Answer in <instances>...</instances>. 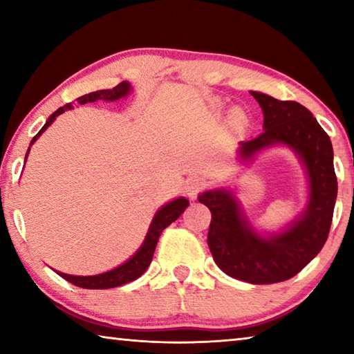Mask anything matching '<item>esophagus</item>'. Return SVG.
Wrapping results in <instances>:
<instances>
[{
	"instance_id": "1",
	"label": "esophagus",
	"mask_w": 354,
	"mask_h": 354,
	"mask_svg": "<svg viewBox=\"0 0 354 354\" xmlns=\"http://www.w3.org/2000/svg\"><path fill=\"white\" fill-rule=\"evenodd\" d=\"M205 181H203L201 178H190L187 184H185V192H187L189 198L190 200H195L196 196H198L200 192L205 189Z\"/></svg>"
}]
</instances>
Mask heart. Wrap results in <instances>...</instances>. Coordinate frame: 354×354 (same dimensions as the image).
<instances>
[{
    "label": "heart",
    "instance_id": "obj_1",
    "mask_svg": "<svg viewBox=\"0 0 354 354\" xmlns=\"http://www.w3.org/2000/svg\"><path fill=\"white\" fill-rule=\"evenodd\" d=\"M231 122L234 127H245L248 122V117L242 109H234L231 113Z\"/></svg>",
    "mask_w": 354,
    "mask_h": 354
}]
</instances>
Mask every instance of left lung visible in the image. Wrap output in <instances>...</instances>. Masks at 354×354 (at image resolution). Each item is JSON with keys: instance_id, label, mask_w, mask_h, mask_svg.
Returning <instances> with one entry per match:
<instances>
[{"instance_id": "obj_1", "label": "left lung", "mask_w": 354, "mask_h": 354, "mask_svg": "<svg viewBox=\"0 0 354 354\" xmlns=\"http://www.w3.org/2000/svg\"><path fill=\"white\" fill-rule=\"evenodd\" d=\"M251 95L263 112V133L241 143V158L248 159L274 143L295 149L309 176L306 211L286 231L263 239L242 217L231 192L207 190L198 201L212 214L207 245L221 270L245 283L273 284L293 278L320 253L331 227L337 178L329 136L306 107L266 93Z\"/></svg>"}]
</instances>
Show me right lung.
Here are the masks:
<instances>
[{
    "instance_id": "add662e5",
    "label": "right lung",
    "mask_w": 354,
    "mask_h": 354,
    "mask_svg": "<svg viewBox=\"0 0 354 354\" xmlns=\"http://www.w3.org/2000/svg\"><path fill=\"white\" fill-rule=\"evenodd\" d=\"M129 91H131L129 82L123 81L113 88H107V91H97V92L82 95V97L76 98V101H77V104L95 103V101H100V100L115 101V100H120L122 97H124V95H128ZM71 107L73 106H71V103H68L62 107H59L55 113H51L50 118H48L46 123L44 124V128H41L39 133L34 136V139L31 140V145L35 140H37V137L44 133V131L50 127L53 122H55L57 115H61L62 112H65L67 109H71ZM29 148H28V153H29ZM28 153H26V158H28ZM26 158H25V162H26ZM187 206H189V201L181 196V198L173 200L171 203H169V205L160 207L158 214L154 215L151 225H149L148 234L145 237V241H143L140 250L137 251V253L131 257L129 261L124 262L123 266L113 268V270H111V272L95 274V277H73V274L57 272L59 277H62L64 279H67L68 283L75 284L77 287H82V289H112V287H118V286L131 283V281L137 279L139 277H142L143 273H145L148 266L151 263L156 245H158V241H159V236L162 234V231L167 226L171 225L173 221H175L179 215L185 211V207Z\"/></svg>"
}]
</instances>
